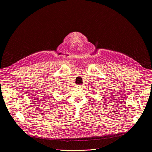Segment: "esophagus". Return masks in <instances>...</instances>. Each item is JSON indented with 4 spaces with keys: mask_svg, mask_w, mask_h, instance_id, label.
I'll list each match as a JSON object with an SVG mask.
<instances>
[{
    "mask_svg": "<svg viewBox=\"0 0 152 152\" xmlns=\"http://www.w3.org/2000/svg\"><path fill=\"white\" fill-rule=\"evenodd\" d=\"M76 87H77V88H82V86H81V85H77Z\"/></svg>",
    "mask_w": 152,
    "mask_h": 152,
    "instance_id": "34e87169",
    "label": "esophagus"
}]
</instances>
